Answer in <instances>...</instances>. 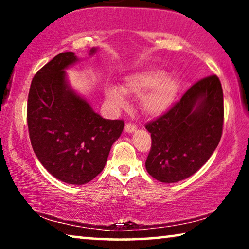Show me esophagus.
<instances>
[{
	"label": "esophagus",
	"mask_w": 249,
	"mask_h": 249,
	"mask_svg": "<svg viewBox=\"0 0 249 249\" xmlns=\"http://www.w3.org/2000/svg\"><path fill=\"white\" fill-rule=\"evenodd\" d=\"M136 128H137V127H136L135 124H132V122H128V124H125L124 130L127 132H132V131L136 130Z\"/></svg>",
	"instance_id": "esophagus-1"
}]
</instances>
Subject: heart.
<instances>
[{
	"label": "heart",
	"instance_id": "b5f03b06",
	"mask_svg": "<svg viewBox=\"0 0 249 249\" xmlns=\"http://www.w3.org/2000/svg\"><path fill=\"white\" fill-rule=\"evenodd\" d=\"M124 90L127 94L142 96V108L147 114H161L175 102L179 91V84L172 77H166L165 72L160 69L141 71L129 77ZM107 100L117 107L124 104V93L117 87H108L105 90Z\"/></svg>",
	"mask_w": 249,
	"mask_h": 249
}]
</instances>
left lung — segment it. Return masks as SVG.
<instances>
[{"label": "left lung", "instance_id": "obj_1", "mask_svg": "<svg viewBox=\"0 0 249 249\" xmlns=\"http://www.w3.org/2000/svg\"><path fill=\"white\" fill-rule=\"evenodd\" d=\"M223 90L216 74L190 86L159 118L147 122L152 146L146 170L161 182L188 178L211 158L222 136Z\"/></svg>", "mask_w": 249, "mask_h": 249}]
</instances>
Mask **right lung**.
<instances>
[{
	"instance_id": "right-lung-1",
	"label": "right lung",
	"mask_w": 249,
	"mask_h": 249,
	"mask_svg": "<svg viewBox=\"0 0 249 249\" xmlns=\"http://www.w3.org/2000/svg\"><path fill=\"white\" fill-rule=\"evenodd\" d=\"M76 61L72 52L60 53L37 71L29 88L27 124L44 168L61 181L84 185L104 169L124 122L105 120L67 86L63 69Z\"/></svg>"
}]
</instances>
